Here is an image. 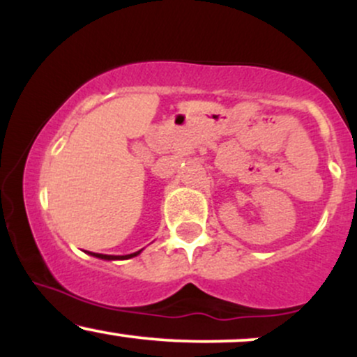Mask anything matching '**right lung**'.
<instances>
[{"label":"right lung","mask_w":357,"mask_h":357,"mask_svg":"<svg viewBox=\"0 0 357 357\" xmlns=\"http://www.w3.org/2000/svg\"><path fill=\"white\" fill-rule=\"evenodd\" d=\"M89 253H90V255L97 257V258H102V260H127V258H132V257L139 255V253H141V250H139V252H136V253H130V255H122V257H116V255H104V253H92V252H89Z\"/></svg>","instance_id":"obj_1"}]
</instances>
